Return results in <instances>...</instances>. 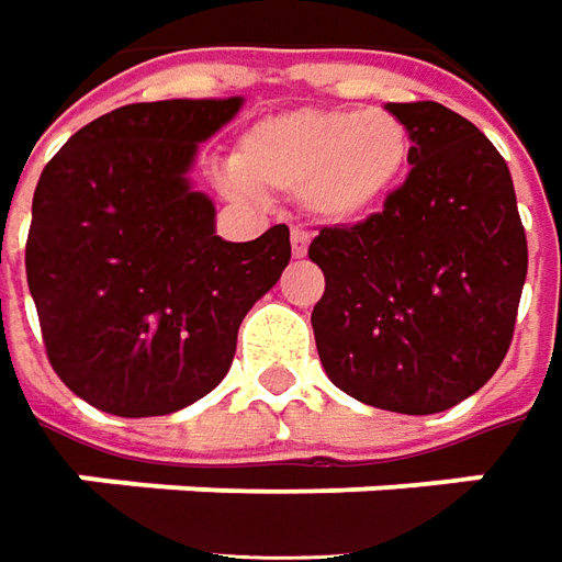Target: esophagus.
<instances>
[{"label":"esophagus","mask_w":562,"mask_h":562,"mask_svg":"<svg viewBox=\"0 0 562 562\" xmlns=\"http://www.w3.org/2000/svg\"><path fill=\"white\" fill-rule=\"evenodd\" d=\"M308 244H312V235H308V232H303V228H293V232H290V250H293L296 259L308 254Z\"/></svg>","instance_id":"34e87169"}]
</instances>
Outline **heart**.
I'll list each match as a JSON object with an SVG mask.
<instances>
[{
    "label": "heart",
    "instance_id": "heart-1",
    "mask_svg": "<svg viewBox=\"0 0 562 562\" xmlns=\"http://www.w3.org/2000/svg\"><path fill=\"white\" fill-rule=\"evenodd\" d=\"M412 160V135L390 111L300 108L256 120L240 135L222 184L235 198L303 194L318 220H364L393 194Z\"/></svg>",
    "mask_w": 562,
    "mask_h": 562
}]
</instances>
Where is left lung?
<instances>
[{
  "instance_id": "8db88e82",
  "label": "left lung",
  "mask_w": 562,
  "mask_h": 562,
  "mask_svg": "<svg viewBox=\"0 0 562 562\" xmlns=\"http://www.w3.org/2000/svg\"><path fill=\"white\" fill-rule=\"evenodd\" d=\"M412 172L359 225L322 228L312 330L342 393L398 414L464 402L510 349L529 250L514 179L470 120L436 101L386 104Z\"/></svg>"
}]
</instances>
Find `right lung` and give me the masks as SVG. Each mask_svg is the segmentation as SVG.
<instances>
[{
    "label": "right lung",
    "instance_id": "add662e5",
    "mask_svg": "<svg viewBox=\"0 0 562 562\" xmlns=\"http://www.w3.org/2000/svg\"><path fill=\"white\" fill-rule=\"evenodd\" d=\"M244 98L142 101L64 142L33 194L26 284L67 390L160 417L228 374L237 327L290 262L288 225L222 240L188 172Z\"/></svg>",
    "mask_w": 562,
    "mask_h": 562
}]
</instances>
